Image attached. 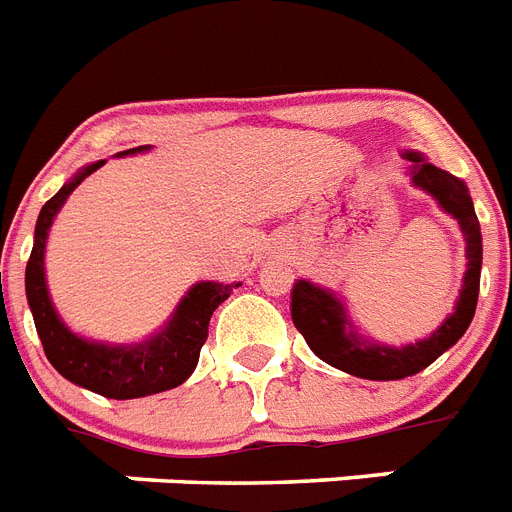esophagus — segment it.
I'll use <instances>...</instances> for the list:
<instances>
[{
  "instance_id": "1",
  "label": "esophagus",
  "mask_w": 512,
  "mask_h": 512,
  "mask_svg": "<svg viewBox=\"0 0 512 512\" xmlns=\"http://www.w3.org/2000/svg\"><path fill=\"white\" fill-rule=\"evenodd\" d=\"M274 253H282V248H280V246H274Z\"/></svg>"
}]
</instances>
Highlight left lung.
<instances>
[{"label":"left lung","instance_id":"8db88e82","mask_svg":"<svg viewBox=\"0 0 512 512\" xmlns=\"http://www.w3.org/2000/svg\"><path fill=\"white\" fill-rule=\"evenodd\" d=\"M403 156L411 162L408 177H411L413 188L429 193L439 204V209L458 222L463 240H466L463 285H460L458 301L445 322L424 340L395 348V345H384V342L361 335L350 319L348 306L335 290L316 285L311 280H298L293 287V324L306 337L308 348L329 366L353 374V377L371 379V382H392V379H405L424 371L429 363L437 361L445 350L453 348L455 342L466 335L468 324L474 319L476 301H479L481 227L466 183L450 172L434 167L418 151H405Z\"/></svg>","mask_w":512,"mask_h":512}]
</instances>
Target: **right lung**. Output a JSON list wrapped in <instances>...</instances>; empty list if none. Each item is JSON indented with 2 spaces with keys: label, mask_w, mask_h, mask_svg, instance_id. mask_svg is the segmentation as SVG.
Returning a JSON list of instances; mask_svg holds the SVG:
<instances>
[{
  "label": "right lung",
  "mask_w": 512,
  "mask_h": 512,
  "mask_svg": "<svg viewBox=\"0 0 512 512\" xmlns=\"http://www.w3.org/2000/svg\"><path fill=\"white\" fill-rule=\"evenodd\" d=\"M149 149L151 146H138V149L120 151L117 156L146 154ZM104 164L107 159L80 167L44 204L36 219L31 259L25 266V295H28V306H31L46 358L67 382L104 395V398L133 400L172 390L193 374L198 353L209 337L211 314L217 311L219 303L230 298L232 287H240L243 282H232V285L211 280L196 282L180 298L164 327L141 342L125 345V342L88 340L67 327L57 314V306L52 303L49 285H46V240L70 193Z\"/></svg>",
  "instance_id": "right-lung-1"
}]
</instances>
